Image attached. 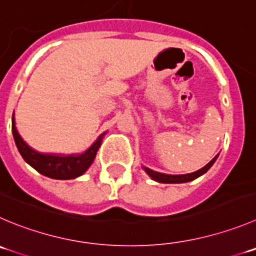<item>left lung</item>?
I'll list each match as a JSON object with an SVG mask.
<instances>
[{"instance_id": "1", "label": "left lung", "mask_w": 256, "mask_h": 256, "mask_svg": "<svg viewBox=\"0 0 256 256\" xmlns=\"http://www.w3.org/2000/svg\"><path fill=\"white\" fill-rule=\"evenodd\" d=\"M218 154L215 156V157H214L212 160H211L210 162H208L205 167H202V168L198 170V171L192 172V174H160V172L152 171V170L147 168V167H143V170H144V171L147 172L148 176H150V178L154 180V181H157V182H160V184H184V182L192 181V180L197 178V177H200V176H201V174H205V172H208V170H210V167L212 166L214 163H215L216 158H218Z\"/></svg>"}]
</instances>
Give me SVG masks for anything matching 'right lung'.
Returning <instances> with one entry per match:
<instances>
[{"instance_id": "obj_1", "label": "right lung", "mask_w": 256, "mask_h": 256, "mask_svg": "<svg viewBox=\"0 0 256 256\" xmlns=\"http://www.w3.org/2000/svg\"><path fill=\"white\" fill-rule=\"evenodd\" d=\"M12 134H14L17 150L21 153L24 160L41 174L55 180H72L82 176L93 163L104 136H99L98 140L82 154L62 156L40 153L28 147L17 132L14 116H12Z\"/></svg>"}]
</instances>
